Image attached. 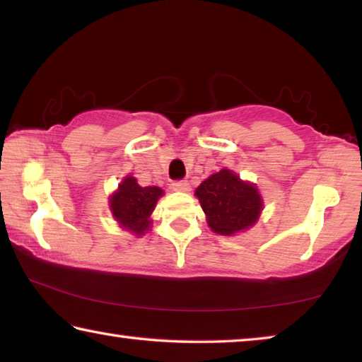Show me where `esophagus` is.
I'll list each match as a JSON object with an SVG mask.
<instances>
[{
  "instance_id": "obj_1",
  "label": "esophagus",
  "mask_w": 362,
  "mask_h": 362,
  "mask_svg": "<svg viewBox=\"0 0 362 362\" xmlns=\"http://www.w3.org/2000/svg\"><path fill=\"white\" fill-rule=\"evenodd\" d=\"M173 188L175 189V192L187 193V192H189V183L187 180H177V182H173Z\"/></svg>"
}]
</instances>
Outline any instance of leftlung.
Listing matches in <instances>:
<instances>
[{"instance_id":"left-lung-1","label":"left lung","mask_w":362,"mask_h":362,"mask_svg":"<svg viewBox=\"0 0 362 362\" xmlns=\"http://www.w3.org/2000/svg\"><path fill=\"white\" fill-rule=\"evenodd\" d=\"M196 198L214 233L230 236L252 226L260 217L263 201L254 183L243 182L230 169H222L196 188Z\"/></svg>"}]
</instances>
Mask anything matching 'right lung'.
I'll list each match as a JSON object with an SVG mask.
<instances>
[{
	"label": "right lung",
	"mask_w": 362,
	"mask_h": 362,
	"mask_svg": "<svg viewBox=\"0 0 362 362\" xmlns=\"http://www.w3.org/2000/svg\"><path fill=\"white\" fill-rule=\"evenodd\" d=\"M163 194L159 187H140L134 177L127 175L110 196V211L121 228L140 236L151 226L150 216Z\"/></svg>",
	"instance_id": "obj_1"
}]
</instances>
